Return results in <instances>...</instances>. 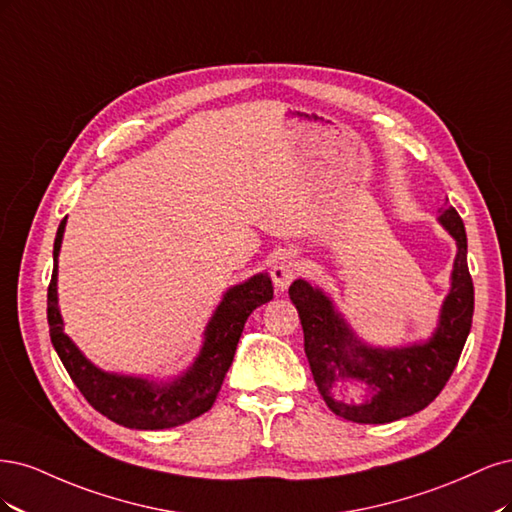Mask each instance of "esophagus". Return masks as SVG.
Segmentation results:
<instances>
[{"label": "esophagus", "instance_id": "34e87169", "mask_svg": "<svg viewBox=\"0 0 512 512\" xmlns=\"http://www.w3.org/2000/svg\"><path fill=\"white\" fill-rule=\"evenodd\" d=\"M298 274H300V261L295 259V257H291L289 253L278 255L274 259V263H272V280H274L276 289L285 291L291 285V280L298 276Z\"/></svg>", "mask_w": 512, "mask_h": 512}]
</instances>
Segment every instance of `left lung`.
Wrapping results in <instances>:
<instances>
[{
  "label": "left lung",
  "mask_w": 512,
  "mask_h": 512,
  "mask_svg": "<svg viewBox=\"0 0 512 512\" xmlns=\"http://www.w3.org/2000/svg\"><path fill=\"white\" fill-rule=\"evenodd\" d=\"M440 221L457 240L453 287L444 300L438 332L423 346L402 351L366 349L319 289L304 280H295L289 287V298L302 321L312 376L327 406L346 421L391 423L415 415L436 400L457 366L472 327L474 285L464 221L451 206L442 212ZM349 377H359L371 387V398L364 405L344 403L335 389Z\"/></svg>",
  "instance_id": "8db88e82"
}]
</instances>
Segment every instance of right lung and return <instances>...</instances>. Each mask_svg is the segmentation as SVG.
<instances>
[{"label":"right lung","instance_id":"right-lung-1","mask_svg":"<svg viewBox=\"0 0 512 512\" xmlns=\"http://www.w3.org/2000/svg\"><path fill=\"white\" fill-rule=\"evenodd\" d=\"M65 219L55 236V268L48 285L46 317L51 325V342L85 400L110 421L131 430H168L183 425L212 408L223 378L232 366L236 346L251 312L274 298L268 274H257L246 283L229 289L206 329L204 349L193 368L168 387H155L140 378L106 374L91 366L63 334L57 308V255L63 238Z\"/></svg>","mask_w":512,"mask_h":512}]
</instances>
